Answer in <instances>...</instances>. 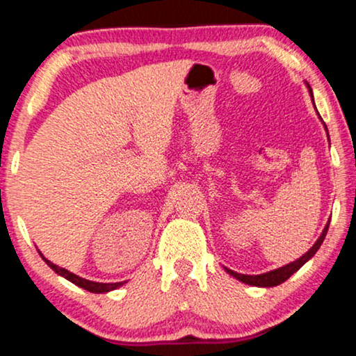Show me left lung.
Wrapping results in <instances>:
<instances>
[{
  "label": "left lung",
  "mask_w": 356,
  "mask_h": 356,
  "mask_svg": "<svg viewBox=\"0 0 356 356\" xmlns=\"http://www.w3.org/2000/svg\"><path fill=\"white\" fill-rule=\"evenodd\" d=\"M309 89H310V87H309ZM310 94H312V90H310ZM328 225H330V222H327V226L323 227L322 234H320V238L317 239V243H315L312 248H310L309 251L304 254V256L297 259V261L291 262V264H287V266H284V267H279V269H274V270H270V272H266V274H259V275L238 274V272H234V270H231V269H226V272H229L232 277H236V279L241 280V282H244V284L256 285V287H275V285L285 282V280L291 277L293 272L299 270L300 267L304 266L307 261H309V259L314 257V254L318 251V248H320V245H322L323 239H325L327 231H328Z\"/></svg>",
  "instance_id": "8db88e82"
}]
</instances>
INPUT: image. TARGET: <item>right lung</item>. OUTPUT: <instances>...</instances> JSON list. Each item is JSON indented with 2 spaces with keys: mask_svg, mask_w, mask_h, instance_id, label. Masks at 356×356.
<instances>
[{
  "mask_svg": "<svg viewBox=\"0 0 356 356\" xmlns=\"http://www.w3.org/2000/svg\"><path fill=\"white\" fill-rule=\"evenodd\" d=\"M39 254H41V252H39ZM41 257L44 259V261H46V264L49 266L51 269L56 272V274L63 275L64 279L71 280L72 284H76V285H79V287L86 289V291H89V292H94V293H104V292H111V291H115V289H118V287H122V285L125 284V282L104 284V282H94V280H87V279H82V277H79V275L72 274V272H69L67 269H64V267H59V266L52 264V262H51V261H47V259L44 257L42 254H41Z\"/></svg>",
  "mask_w": 356,
  "mask_h": 356,
  "instance_id": "right-lung-1",
  "label": "right lung"
}]
</instances>
